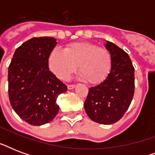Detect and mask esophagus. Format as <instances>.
<instances>
[{
  "instance_id": "obj_1",
  "label": "esophagus",
  "mask_w": 155,
  "mask_h": 155,
  "mask_svg": "<svg viewBox=\"0 0 155 155\" xmlns=\"http://www.w3.org/2000/svg\"><path fill=\"white\" fill-rule=\"evenodd\" d=\"M75 87V84H68V88L69 90H71V89H73V88H74V87Z\"/></svg>"
}]
</instances>
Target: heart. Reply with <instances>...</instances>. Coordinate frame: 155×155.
<instances>
[{
  "mask_svg": "<svg viewBox=\"0 0 155 155\" xmlns=\"http://www.w3.org/2000/svg\"><path fill=\"white\" fill-rule=\"evenodd\" d=\"M112 61V54L108 49L92 42H75L68 45L63 51L53 50L48 58V64L60 80H68L78 66L79 77L96 84L108 77Z\"/></svg>",
  "mask_w": 155,
  "mask_h": 155,
  "instance_id": "obj_1",
  "label": "heart"
}]
</instances>
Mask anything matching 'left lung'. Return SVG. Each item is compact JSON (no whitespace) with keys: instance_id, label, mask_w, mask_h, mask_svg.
I'll return each instance as SVG.
<instances>
[{"instance_id":"left-lung-1","label":"left lung","mask_w":155,"mask_h":155,"mask_svg":"<svg viewBox=\"0 0 155 155\" xmlns=\"http://www.w3.org/2000/svg\"><path fill=\"white\" fill-rule=\"evenodd\" d=\"M112 54L108 77L89 88L84 109L95 122L111 125L120 120L130 107L134 94V68L130 56L117 45L105 42Z\"/></svg>"}]
</instances>
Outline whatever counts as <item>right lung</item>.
<instances>
[{
    "label": "right lung",
    "mask_w": 155,
    "mask_h": 155,
    "mask_svg": "<svg viewBox=\"0 0 155 155\" xmlns=\"http://www.w3.org/2000/svg\"><path fill=\"white\" fill-rule=\"evenodd\" d=\"M56 44L54 38H33L16 49L8 66L11 106L30 125L51 121L59 109L57 97L68 90L48 67V58Z\"/></svg>",
    "instance_id": "add662e5"
}]
</instances>
